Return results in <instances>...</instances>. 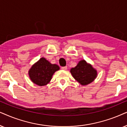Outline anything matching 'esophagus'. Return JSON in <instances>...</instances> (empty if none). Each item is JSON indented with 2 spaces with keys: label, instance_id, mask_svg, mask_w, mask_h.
Wrapping results in <instances>:
<instances>
[{
  "label": "esophagus",
  "instance_id": "esophagus-1",
  "mask_svg": "<svg viewBox=\"0 0 127 127\" xmlns=\"http://www.w3.org/2000/svg\"><path fill=\"white\" fill-rule=\"evenodd\" d=\"M62 70H66L67 69V66H65V67H62Z\"/></svg>",
  "mask_w": 127,
  "mask_h": 127
}]
</instances>
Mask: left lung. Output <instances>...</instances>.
Listing matches in <instances>:
<instances>
[{
    "instance_id": "left-lung-1",
    "label": "left lung",
    "mask_w": 127,
    "mask_h": 127,
    "mask_svg": "<svg viewBox=\"0 0 127 127\" xmlns=\"http://www.w3.org/2000/svg\"><path fill=\"white\" fill-rule=\"evenodd\" d=\"M72 77L82 85L91 83L97 76V71L85 60H81L70 70Z\"/></svg>"
}]
</instances>
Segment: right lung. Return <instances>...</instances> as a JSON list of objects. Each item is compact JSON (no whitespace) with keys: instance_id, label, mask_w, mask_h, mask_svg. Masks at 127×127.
Returning <instances> with one entry per match:
<instances>
[{"instance_id":"1","label":"right lung","mask_w":127,"mask_h":127,"mask_svg":"<svg viewBox=\"0 0 127 127\" xmlns=\"http://www.w3.org/2000/svg\"><path fill=\"white\" fill-rule=\"evenodd\" d=\"M60 69L57 64H52L43 57L33 64L29 71V75L33 83L44 86L51 80L53 74Z\"/></svg>"}]
</instances>
